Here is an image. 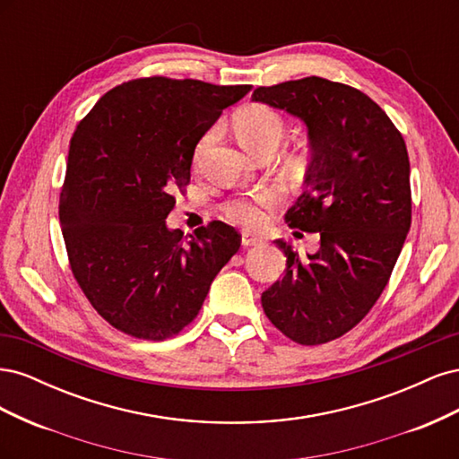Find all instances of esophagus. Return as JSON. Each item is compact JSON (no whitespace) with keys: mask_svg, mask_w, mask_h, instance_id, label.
Returning <instances> with one entry per match:
<instances>
[{"mask_svg":"<svg viewBox=\"0 0 459 459\" xmlns=\"http://www.w3.org/2000/svg\"><path fill=\"white\" fill-rule=\"evenodd\" d=\"M262 239L256 238V235H251V233H243L241 235V245L243 247H255V245H260Z\"/></svg>","mask_w":459,"mask_h":459,"instance_id":"1","label":"esophagus"}]
</instances>
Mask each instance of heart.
I'll list each match as a JSON object with an SVG mask.
<instances>
[{"mask_svg":"<svg viewBox=\"0 0 459 459\" xmlns=\"http://www.w3.org/2000/svg\"><path fill=\"white\" fill-rule=\"evenodd\" d=\"M235 132H238L239 142L245 149L256 152L262 147L280 145L285 135L283 118L275 113L273 108L264 105H251L239 110L235 117ZM208 137L199 143L197 157L203 152ZM275 204V193L260 191L248 197L231 199L226 206V216L235 224L255 228L266 220V212Z\"/></svg>","mask_w":459,"mask_h":459,"instance_id":"heart-1","label":"heart"}]
</instances>
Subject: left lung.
Here are the masks:
<instances>
[{
	"instance_id": "left-lung-1",
	"label": "left lung",
	"mask_w": 459,
	"mask_h": 459,
	"mask_svg": "<svg viewBox=\"0 0 459 459\" xmlns=\"http://www.w3.org/2000/svg\"><path fill=\"white\" fill-rule=\"evenodd\" d=\"M253 101L304 122L312 151L304 191L285 212L290 228L319 231V248L299 256L289 241L281 280L262 308L299 344L351 331L381 297L411 224L404 137L366 93L325 78L256 88Z\"/></svg>"
}]
</instances>
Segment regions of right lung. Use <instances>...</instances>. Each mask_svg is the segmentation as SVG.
I'll list each match as a JSON object with an SVG mask.
<instances>
[{
  "label": "right lung",
  "instance_id": "add662e5",
  "mask_svg": "<svg viewBox=\"0 0 459 459\" xmlns=\"http://www.w3.org/2000/svg\"><path fill=\"white\" fill-rule=\"evenodd\" d=\"M251 86L142 78L107 91L68 149L59 220L78 285L107 322L162 341L199 314L241 235L212 221L166 226L201 137Z\"/></svg>",
  "mask_w": 459,
  "mask_h": 459
}]
</instances>
